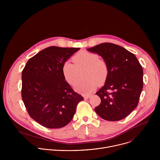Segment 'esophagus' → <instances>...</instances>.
Segmentation results:
<instances>
[{
    "instance_id": "1",
    "label": "esophagus",
    "mask_w": 160,
    "mask_h": 160,
    "mask_svg": "<svg viewBox=\"0 0 160 160\" xmlns=\"http://www.w3.org/2000/svg\"><path fill=\"white\" fill-rule=\"evenodd\" d=\"M83 98H84V99H88V98H90V95H85V96H83Z\"/></svg>"
}]
</instances>
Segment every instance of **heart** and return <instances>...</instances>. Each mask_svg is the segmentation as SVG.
<instances>
[{"mask_svg":"<svg viewBox=\"0 0 160 160\" xmlns=\"http://www.w3.org/2000/svg\"><path fill=\"white\" fill-rule=\"evenodd\" d=\"M73 60L75 64L70 61L63 63L62 72L66 82L74 85L78 82L79 71L86 70L85 77L87 80L77 83L75 86L77 92L88 94L94 90L97 83L102 84L106 80L109 66L104 59L99 58L98 54L82 51L73 57Z\"/></svg>","mask_w":160,"mask_h":160,"instance_id":"heart-1","label":"heart"}]
</instances>
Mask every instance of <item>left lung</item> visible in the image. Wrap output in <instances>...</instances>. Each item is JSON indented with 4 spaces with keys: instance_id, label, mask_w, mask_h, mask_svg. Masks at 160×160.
Listing matches in <instances>:
<instances>
[{
    "instance_id": "1",
    "label": "left lung",
    "mask_w": 160,
    "mask_h": 160,
    "mask_svg": "<svg viewBox=\"0 0 160 160\" xmlns=\"http://www.w3.org/2000/svg\"><path fill=\"white\" fill-rule=\"evenodd\" d=\"M87 50L100 55L109 66L105 84L96 93L101 102L95 111L108 121L125 118L139 102L143 88L141 64L133 53L112 43H102Z\"/></svg>"
}]
</instances>
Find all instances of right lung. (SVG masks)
Returning a JSON list of instances; mask_svg holds the SVG:
<instances>
[{"mask_svg":"<svg viewBox=\"0 0 160 160\" xmlns=\"http://www.w3.org/2000/svg\"><path fill=\"white\" fill-rule=\"evenodd\" d=\"M80 48L51 46L31 58L22 70L21 97L31 118L48 128L72 120L83 98L75 92L62 72L63 63Z\"/></svg>","mask_w":160,"mask_h":160,"instance_id":"add662e5","label":"right lung"}]
</instances>
